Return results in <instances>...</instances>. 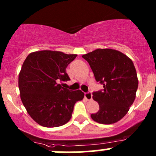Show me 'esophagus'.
<instances>
[{
    "mask_svg": "<svg viewBox=\"0 0 156 156\" xmlns=\"http://www.w3.org/2000/svg\"><path fill=\"white\" fill-rule=\"evenodd\" d=\"M84 97H85V98H86L87 101L92 100V92H85V93H84Z\"/></svg>",
    "mask_w": 156,
    "mask_h": 156,
    "instance_id": "esophagus-1",
    "label": "esophagus"
}]
</instances>
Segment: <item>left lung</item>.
Returning a JSON list of instances; mask_svg holds the SVG:
<instances>
[{
  "label": "left lung",
  "mask_w": 156,
  "mask_h": 156,
  "mask_svg": "<svg viewBox=\"0 0 156 156\" xmlns=\"http://www.w3.org/2000/svg\"><path fill=\"white\" fill-rule=\"evenodd\" d=\"M82 58L104 87L92 92L99 110L91 118L103 124L117 122L127 113L136 98L138 81L133 62L126 55L111 49H95Z\"/></svg>",
  "instance_id": "8db88e82"
}]
</instances>
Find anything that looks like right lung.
<instances>
[{
  "label": "right lung",
  "instance_id": "add662e5",
  "mask_svg": "<svg viewBox=\"0 0 156 156\" xmlns=\"http://www.w3.org/2000/svg\"><path fill=\"white\" fill-rule=\"evenodd\" d=\"M77 55L43 50L30 53L22 65L18 87L22 103L32 119L45 127L66 124L75 104L81 101V90L70 91L58 84L70 80L66 68Z\"/></svg>",
  "mask_w": 156,
  "mask_h": 156
}]
</instances>
